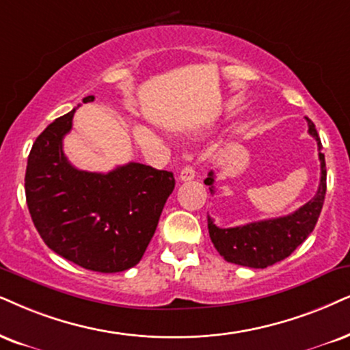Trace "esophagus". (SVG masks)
<instances>
[{"instance_id": "34e87169", "label": "esophagus", "mask_w": 350, "mask_h": 350, "mask_svg": "<svg viewBox=\"0 0 350 350\" xmlns=\"http://www.w3.org/2000/svg\"><path fill=\"white\" fill-rule=\"evenodd\" d=\"M196 178V170L192 166H184L183 171L179 172V180H192Z\"/></svg>"}]
</instances>
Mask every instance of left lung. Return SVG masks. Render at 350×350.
I'll use <instances>...</instances> for the list:
<instances>
[{
  "label": "left lung",
  "instance_id": "obj_1",
  "mask_svg": "<svg viewBox=\"0 0 350 350\" xmlns=\"http://www.w3.org/2000/svg\"><path fill=\"white\" fill-rule=\"evenodd\" d=\"M308 134L317 140L318 157H320L321 178L315 197L300 206L297 211L280 216V218L256 221L245 226L218 228L208 216V232L215 249L226 262L249 268H267L289 256L302 242L310 236L320 218L323 202L326 193V163L321 153V140L318 137L315 124L307 118ZM205 184L215 193V172H208Z\"/></svg>",
  "mask_w": 350,
  "mask_h": 350
}]
</instances>
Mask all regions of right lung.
Masks as SVG:
<instances>
[{"label": "right lung", "instance_id": "right-lung-1", "mask_svg": "<svg viewBox=\"0 0 350 350\" xmlns=\"http://www.w3.org/2000/svg\"><path fill=\"white\" fill-rule=\"evenodd\" d=\"M95 96L88 95L83 103ZM76 109L35 140L25 171V198L40 237L79 267L118 273L135 267L157 231L174 176L140 163L106 172L74 167L63 152Z\"/></svg>", "mask_w": 350, "mask_h": 350}]
</instances>
